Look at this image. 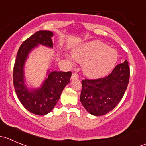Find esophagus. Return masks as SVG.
I'll list each match as a JSON object with an SVG mask.
<instances>
[{
    "mask_svg": "<svg viewBox=\"0 0 146 146\" xmlns=\"http://www.w3.org/2000/svg\"><path fill=\"white\" fill-rule=\"evenodd\" d=\"M72 80H78V75L77 73H73L71 76Z\"/></svg>",
    "mask_w": 146,
    "mask_h": 146,
    "instance_id": "esophagus-1",
    "label": "esophagus"
}]
</instances>
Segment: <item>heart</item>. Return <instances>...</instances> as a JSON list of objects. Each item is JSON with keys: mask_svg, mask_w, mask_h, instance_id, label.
<instances>
[{"mask_svg": "<svg viewBox=\"0 0 146 146\" xmlns=\"http://www.w3.org/2000/svg\"><path fill=\"white\" fill-rule=\"evenodd\" d=\"M75 59L83 63L82 70L90 78H98L108 74L118 61V52L98 41L85 44L73 52Z\"/></svg>", "mask_w": 146, "mask_h": 146, "instance_id": "obj_1", "label": "heart"}]
</instances>
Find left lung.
I'll return each mask as SVG.
<instances>
[{"instance_id":"left-lung-1","label":"left lung","mask_w":146,"mask_h":146,"mask_svg":"<svg viewBox=\"0 0 146 146\" xmlns=\"http://www.w3.org/2000/svg\"><path fill=\"white\" fill-rule=\"evenodd\" d=\"M130 77L126 60L117 65L108 76L95 80H82L80 102L86 111L94 116L111 111L123 98Z\"/></svg>"}]
</instances>
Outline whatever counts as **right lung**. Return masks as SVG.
<instances>
[{"label": "right lung", "instance_id": "obj_1", "mask_svg": "<svg viewBox=\"0 0 146 146\" xmlns=\"http://www.w3.org/2000/svg\"><path fill=\"white\" fill-rule=\"evenodd\" d=\"M51 31L40 30L32 35L20 46L13 69V85L16 95L29 112L44 116L52 111L59 100L63 90L70 82L72 73L47 71V76L39 88H28L25 83L24 68L29 54L34 48L43 45L53 48Z\"/></svg>", "mask_w": 146, "mask_h": 146}]
</instances>
